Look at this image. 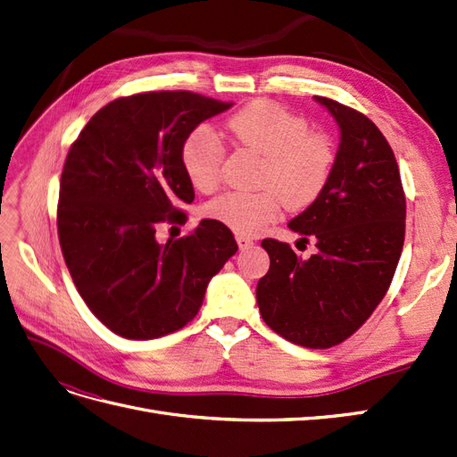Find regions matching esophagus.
<instances>
[{"label": "esophagus", "mask_w": 457, "mask_h": 457, "mask_svg": "<svg viewBox=\"0 0 457 457\" xmlns=\"http://www.w3.org/2000/svg\"><path fill=\"white\" fill-rule=\"evenodd\" d=\"M237 244H238V247H240L242 252H245V250H250V247L253 245V238L244 237V234H237Z\"/></svg>", "instance_id": "obj_1"}]
</instances>
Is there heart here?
<instances>
[{
  "label": "heart",
  "mask_w": 457,
  "mask_h": 457,
  "mask_svg": "<svg viewBox=\"0 0 457 457\" xmlns=\"http://www.w3.org/2000/svg\"><path fill=\"white\" fill-rule=\"evenodd\" d=\"M232 143L265 158L261 192H228L207 204L205 215L244 237L257 234L278 215L280 205L299 212L324 190L334 170V141L324 131L309 129L305 118L286 108L253 101L227 120ZM225 150L215 137L196 129L181 150L183 170L198 192H213L220 183Z\"/></svg>",
  "instance_id": "obj_1"
}]
</instances>
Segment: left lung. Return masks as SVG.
<instances>
[{
	"label": "left lung",
	"instance_id": "1",
	"mask_svg": "<svg viewBox=\"0 0 457 457\" xmlns=\"http://www.w3.org/2000/svg\"><path fill=\"white\" fill-rule=\"evenodd\" d=\"M314 99L336 118L341 143L320 196L287 227L318 252L301 259L286 242L262 240L270 269L257 284V305L284 339L328 349L351 337L389 289L404 245L406 196L376 123L337 101Z\"/></svg>",
	"mask_w": 457,
	"mask_h": 457
}]
</instances>
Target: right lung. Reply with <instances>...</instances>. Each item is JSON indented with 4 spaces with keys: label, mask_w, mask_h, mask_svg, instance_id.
<instances>
[{
    "label": "right lung",
    "mask_w": 457,
    "mask_h": 457,
    "mask_svg": "<svg viewBox=\"0 0 457 457\" xmlns=\"http://www.w3.org/2000/svg\"><path fill=\"white\" fill-rule=\"evenodd\" d=\"M232 103L192 91H148L103 106L72 143L61 175L57 228L81 299L126 339L187 326L205 287L237 253L232 232L204 219L158 242L162 223H185L195 188L183 170L187 137Z\"/></svg>",
    "instance_id": "add662e5"
}]
</instances>
